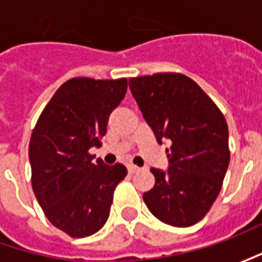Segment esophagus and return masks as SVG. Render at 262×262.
<instances>
[{
  "label": "esophagus",
  "mask_w": 262,
  "mask_h": 262,
  "mask_svg": "<svg viewBox=\"0 0 262 262\" xmlns=\"http://www.w3.org/2000/svg\"><path fill=\"white\" fill-rule=\"evenodd\" d=\"M128 170H129V173H137V172H140V167L136 165H128Z\"/></svg>",
  "instance_id": "esophagus-1"
}]
</instances>
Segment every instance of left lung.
Segmentation results:
<instances>
[{
	"label": "left lung",
	"instance_id": "1",
	"mask_svg": "<svg viewBox=\"0 0 262 262\" xmlns=\"http://www.w3.org/2000/svg\"><path fill=\"white\" fill-rule=\"evenodd\" d=\"M129 89L157 143L170 146L167 170L150 169L156 184L143 200L160 222L192 226L216 201L229 167L226 119L204 90L184 74L129 78Z\"/></svg>",
	"mask_w": 262,
	"mask_h": 262
}]
</instances>
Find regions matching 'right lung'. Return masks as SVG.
Returning a JSON list of instances; mask_svg holds the SVG:
<instances>
[{"mask_svg":"<svg viewBox=\"0 0 262 262\" xmlns=\"http://www.w3.org/2000/svg\"><path fill=\"white\" fill-rule=\"evenodd\" d=\"M126 78L77 77L59 87L40 114L29 144L32 186L48 220L71 237H86L106 223L121 163L89 153L100 147L109 115L125 97Z\"/></svg>","mask_w":262,"mask_h":262,"instance_id":"obj_1","label":"right lung"}]
</instances>
